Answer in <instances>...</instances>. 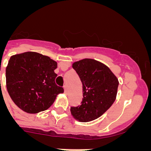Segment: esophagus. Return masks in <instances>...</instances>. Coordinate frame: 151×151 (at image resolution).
<instances>
[{
  "label": "esophagus",
  "instance_id": "obj_1",
  "mask_svg": "<svg viewBox=\"0 0 151 151\" xmlns=\"http://www.w3.org/2000/svg\"><path fill=\"white\" fill-rule=\"evenodd\" d=\"M63 88H64V93H65V94H67V93H68L67 86H66V85H64Z\"/></svg>",
  "mask_w": 151,
  "mask_h": 151
}]
</instances>
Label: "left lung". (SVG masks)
I'll return each instance as SVG.
<instances>
[{
	"instance_id": "8db88e82",
	"label": "left lung",
	"mask_w": 151,
	"mask_h": 151,
	"mask_svg": "<svg viewBox=\"0 0 151 151\" xmlns=\"http://www.w3.org/2000/svg\"><path fill=\"white\" fill-rule=\"evenodd\" d=\"M73 68L82 83V104L70 108L76 120L91 122L99 118L116 98L119 81L109 67L93 59L73 63Z\"/></svg>"
}]
</instances>
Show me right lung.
<instances>
[{
  "label": "right lung",
  "instance_id": "1",
  "mask_svg": "<svg viewBox=\"0 0 151 151\" xmlns=\"http://www.w3.org/2000/svg\"><path fill=\"white\" fill-rule=\"evenodd\" d=\"M57 67L56 61L36 52L12 56L6 68V89L12 101L28 113L47 110L63 93L55 83Z\"/></svg>",
  "mask_w": 151,
  "mask_h": 151
}]
</instances>
